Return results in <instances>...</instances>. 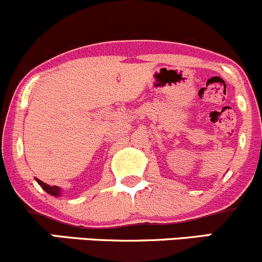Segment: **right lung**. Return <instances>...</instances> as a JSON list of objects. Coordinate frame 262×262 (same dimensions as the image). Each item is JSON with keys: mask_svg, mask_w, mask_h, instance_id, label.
Masks as SVG:
<instances>
[{"mask_svg": "<svg viewBox=\"0 0 262 262\" xmlns=\"http://www.w3.org/2000/svg\"><path fill=\"white\" fill-rule=\"evenodd\" d=\"M36 181H37V183L40 184L41 187H42V189H45L46 192H48L49 194H51V196H60V194H61V189L59 188V187H56V186H49V184H46V183H43L42 181H40L38 180V178H36Z\"/></svg>", "mask_w": 262, "mask_h": 262, "instance_id": "1", "label": "right lung"}]
</instances>
